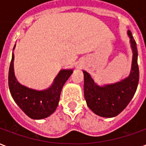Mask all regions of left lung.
Masks as SVG:
<instances>
[{
  "label": "left lung",
  "mask_w": 146,
  "mask_h": 146,
  "mask_svg": "<svg viewBox=\"0 0 146 146\" xmlns=\"http://www.w3.org/2000/svg\"><path fill=\"white\" fill-rule=\"evenodd\" d=\"M133 51L131 73L127 78L111 84L99 86L88 72L83 71L84 77V92L87 105L98 116L113 117L124 110L135 95L139 81L138 50L131 32L127 31Z\"/></svg>",
  "instance_id": "8db88e82"
}]
</instances>
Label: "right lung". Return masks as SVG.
Returning a JSON list of instances; mask_svg holds the SVG:
<instances>
[{
	"instance_id": "right-lung-1",
	"label": "right lung",
	"mask_w": 146,
	"mask_h": 146,
	"mask_svg": "<svg viewBox=\"0 0 146 146\" xmlns=\"http://www.w3.org/2000/svg\"><path fill=\"white\" fill-rule=\"evenodd\" d=\"M13 62L14 54L12 53L8 71V87L14 101L32 119H41L51 115L57 108L62 88L73 73V70H61L49 88L38 91L18 81L15 76Z\"/></svg>"
}]
</instances>
